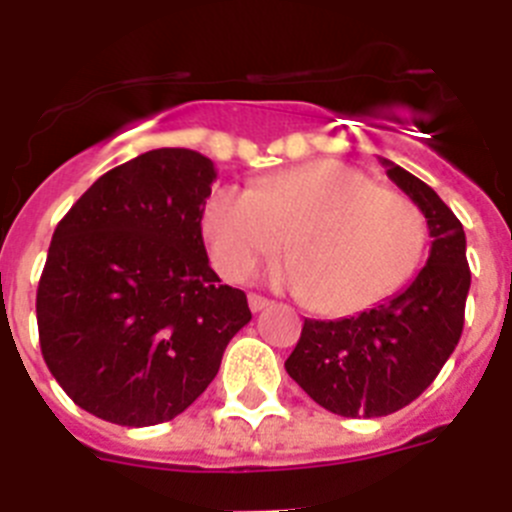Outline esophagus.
Returning a JSON list of instances; mask_svg holds the SVG:
<instances>
[{
	"label": "esophagus",
	"instance_id": "esophagus-1",
	"mask_svg": "<svg viewBox=\"0 0 512 512\" xmlns=\"http://www.w3.org/2000/svg\"><path fill=\"white\" fill-rule=\"evenodd\" d=\"M248 307H251V312H261L264 307H269V300L261 295H248Z\"/></svg>",
	"mask_w": 512,
	"mask_h": 512
}]
</instances>
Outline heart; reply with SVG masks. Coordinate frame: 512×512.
I'll list each match as a JSON object with an SVG mask.
<instances>
[{
  "label": "heart",
  "mask_w": 512,
  "mask_h": 512,
  "mask_svg": "<svg viewBox=\"0 0 512 512\" xmlns=\"http://www.w3.org/2000/svg\"><path fill=\"white\" fill-rule=\"evenodd\" d=\"M212 266L241 282L282 246L271 277L325 315H348L400 287L420 261L425 217L408 194L377 187L341 161H312L253 184L220 189L202 210Z\"/></svg>",
  "instance_id": "obj_1"
}]
</instances>
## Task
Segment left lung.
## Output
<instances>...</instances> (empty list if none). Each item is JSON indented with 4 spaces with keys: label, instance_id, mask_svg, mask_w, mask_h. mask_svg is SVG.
I'll list each match as a JSON object with an SVG mask.
<instances>
[{
    "label": "left lung",
    "instance_id": "1",
    "mask_svg": "<svg viewBox=\"0 0 512 512\" xmlns=\"http://www.w3.org/2000/svg\"><path fill=\"white\" fill-rule=\"evenodd\" d=\"M420 207L431 233L428 264L408 287L354 318L305 320L284 369L320 408L382 418L410 405L438 377L464 328L469 274L459 217L418 176L379 158Z\"/></svg>",
    "mask_w": 512,
    "mask_h": 512
}]
</instances>
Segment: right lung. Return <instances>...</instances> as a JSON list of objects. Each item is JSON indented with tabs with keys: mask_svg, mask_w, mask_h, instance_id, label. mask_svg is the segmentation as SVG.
Masks as SVG:
<instances>
[{
	"mask_svg": "<svg viewBox=\"0 0 512 512\" xmlns=\"http://www.w3.org/2000/svg\"><path fill=\"white\" fill-rule=\"evenodd\" d=\"M215 179L202 153L156 148L99 176L58 223L35 302L40 351L87 413L130 428L176 418L251 320L202 241Z\"/></svg>",
	"mask_w": 512,
	"mask_h": 512,
	"instance_id": "1",
	"label": "right lung"
}]
</instances>
